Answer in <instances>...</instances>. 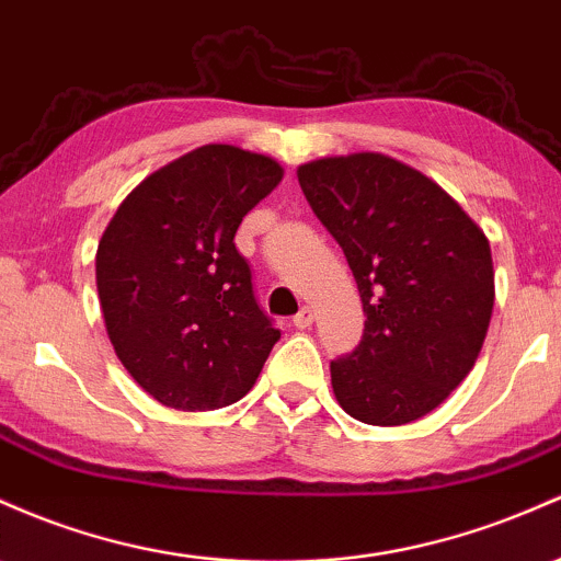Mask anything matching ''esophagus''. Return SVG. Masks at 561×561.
I'll list each match as a JSON object with an SVG mask.
<instances>
[{"mask_svg": "<svg viewBox=\"0 0 561 561\" xmlns=\"http://www.w3.org/2000/svg\"><path fill=\"white\" fill-rule=\"evenodd\" d=\"M311 322H313V311L309 309V306H304V309H300V311L293 317V324H295V328H298V330L311 328Z\"/></svg>", "mask_w": 561, "mask_h": 561, "instance_id": "1", "label": "esophagus"}]
</instances>
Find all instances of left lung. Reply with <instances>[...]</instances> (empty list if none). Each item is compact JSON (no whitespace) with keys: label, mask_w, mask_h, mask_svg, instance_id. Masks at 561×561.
Instances as JSON below:
<instances>
[{"label":"left lung","mask_w":561,"mask_h":561,"mask_svg":"<svg viewBox=\"0 0 561 561\" xmlns=\"http://www.w3.org/2000/svg\"><path fill=\"white\" fill-rule=\"evenodd\" d=\"M298 181L367 317L359 346L330 362L337 404L370 426L417 421L482 351L495 300L488 237L445 188L383 153L317 159Z\"/></svg>","instance_id":"8db88e82"}]
</instances>
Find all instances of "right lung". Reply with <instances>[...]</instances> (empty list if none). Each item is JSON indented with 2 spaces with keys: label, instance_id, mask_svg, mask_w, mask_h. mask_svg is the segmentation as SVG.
Here are the masks:
<instances>
[{
  "label": "right lung",
  "instance_id": "1",
  "mask_svg": "<svg viewBox=\"0 0 561 561\" xmlns=\"http://www.w3.org/2000/svg\"><path fill=\"white\" fill-rule=\"evenodd\" d=\"M279 181L263 153L202 146L146 178L103 231L95 279L111 346L164 408L239 402L279 341L233 244Z\"/></svg>",
  "mask_w": 561,
  "mask_h": 561
}]
</instances>
